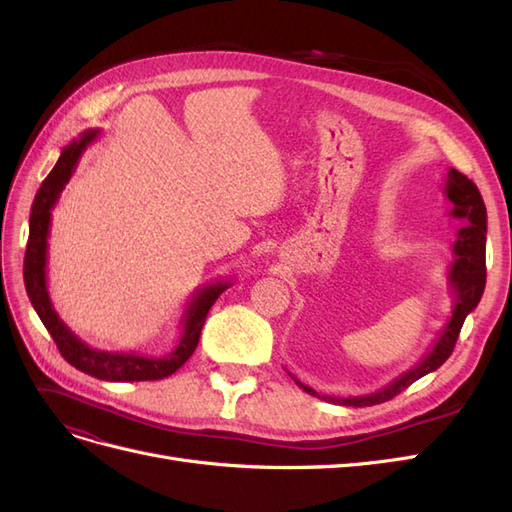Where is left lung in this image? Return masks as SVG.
Instances as JSON below:
<instances>
[{
  "instance_id": "8db88e82",
  "label": "left lung",
  "mask_w": 512,
  "mask_h": 512,
  "mask_svg": "<svg viewBox=\"0 0 512 512\" xmlns=\"http://www.w3.org/2000/svg\"><path fill=\"white\" fill-rule=\"evenodd\" d=\"M444 194L453 203V209H451L453 218L463 220L466 222V226L459 228V232H457V239L453 243L455 260L451 262V267H448V286H451L453 297H455L453 314L444 324V329L438 335L436 342H433L431 350L414 367H410L408 371H404V374L397 376L393 382H389L386 386H382V389H378L376 393H369V395H352V397L320 395L312 389V386L303 384L288 371V376L297 382L305 393L320 397L324 401H329V404H337V406H354V408L376 406V404H382V401L393 399L401 391H406L412 382L427 376L429 371H436L448 359V356H451V352L457 344L459 331L463 327V320H466V316L478 305L480 297H483V292H485V282H487V269H485L487 209H485L483 196H480L476 185L455 168H448Z\"/></svg>"
}]
</instances>
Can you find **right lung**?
<instances>
[{"mask_svg": "<svg viewBox=\"0 0 512 512\" xmlns=\"http://www.w3.org/2000/svg\"><path fill=\"white\" fill-rule=\"evenodd\" d=\"M100 136V130H85L79 138L61 149V156L53 170L40 185L29 215V239L23 262V280L27 297L32 301L46 331L51 333L64 359L85 374L108 382H141L168 378L194 354L200 331L207 320L211 305L220 294L232 286L230 280H218L192 292L181 316V339L173 352L164 356H145L136 352H104L87 346L79 335H74L68 324L59 318L46 288V252H49L51 211L57 205L59 194L74 175L85 149Z\"/></svg>", "mask_w": 512, "mask_h": 512, "instance_id": "obj_1", "label": "right lung"}]
</instances>
